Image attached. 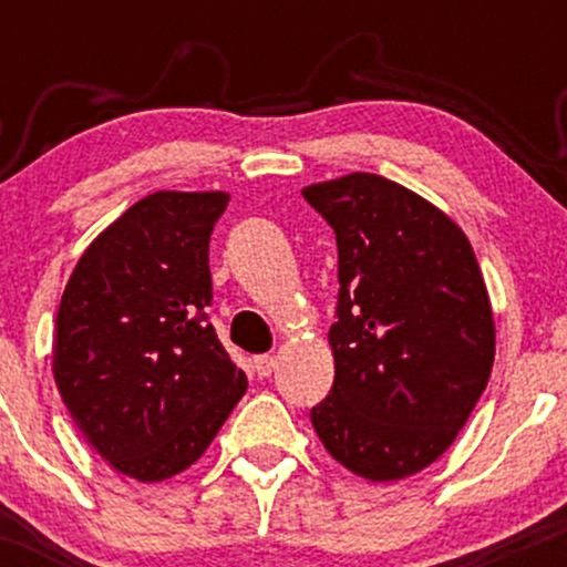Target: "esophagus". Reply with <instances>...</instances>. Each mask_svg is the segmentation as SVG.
Masks as SVG:
<instances>
[{
    "instance_id": "esophagus-1",
    "label": "esophagus",
    "mask_w": 567,
    "mask_h": 567,
    "mask_svg": "<svg viewBox=\"0 0 567 567\" xmlns=\"http://www.w3.org/2000/svg\"><path fill=\"white\" fill-rule=\"evenodd\" d=\"M252 365H256V373L261 375V379H269L271 370H275V365H277V360L271 354H261L252 360Z\"/></svg>"
}]
</instances>
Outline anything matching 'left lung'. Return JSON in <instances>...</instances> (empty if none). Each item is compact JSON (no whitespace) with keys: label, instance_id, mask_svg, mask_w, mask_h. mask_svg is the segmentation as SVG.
Segmentation results:
<instances>
[{"label":"left lung","instance_id":"8db88e82","mask_svg":"<svg viewBox=\"0 0 567 567\" xmlns=\"http://www.w3.org/2000/svg\"><path fill=\"white\" fill-rule=\"evenodd\" d=\"M338 245L336 379L311 424L373 483L426 470L491 379V298L466 234L410 188L351 173L303 188Z\"/></svg>","mask_w":567,"mask_h":567}]
</instances>
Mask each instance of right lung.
<instances>
[{"mask_svg": "<svg viewBox=\"0 0 567 567\" xmlns=\"http://www.w3.org/2000/svg\"><path fill=\"white\" fill-rule=\"evenodd\" d=\"M224 192H157L82 252L55 317L53 375L84 440L116 472L181 474L245 394L207 322V252Z\"/></svg>", "mask_w": 567, "mask_h": 567, "instance_id": "add662e5", "label": "right lung"}]
</instances>
